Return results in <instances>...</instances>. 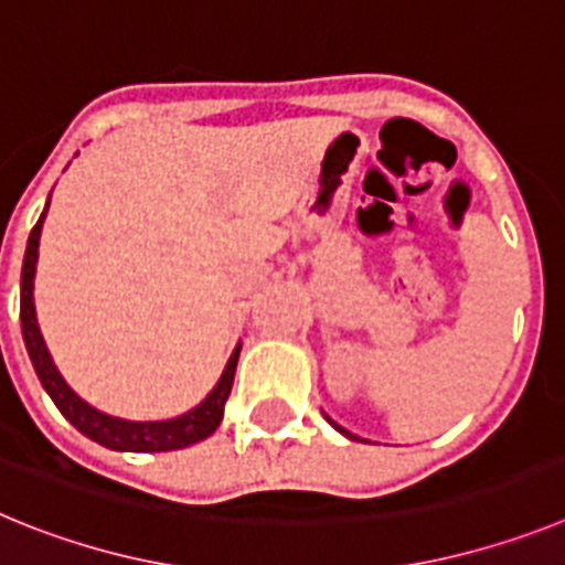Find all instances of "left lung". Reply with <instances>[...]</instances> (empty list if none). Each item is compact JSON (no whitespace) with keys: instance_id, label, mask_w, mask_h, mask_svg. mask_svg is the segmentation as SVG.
Wrapping results in <instances>:
<instances>
[{"instance_id":"1","label":"left lung","mask_w":565,"mask_h":565,"mask_svg":"<svg viewBox=\"0 0 565 565\" xmlns=\"http://www.w3.org/2000/svg\"><path fill=\"white\" fill-rule=\"evenodd\" d=\"M328 422H331V418H328ZM331 424H333V422H331ZM333 427H337V430H339V433H342V436H348V438H353V436H351V433H348V430H342V427H339V424H333Z\"/></svg>"}]
</instances>
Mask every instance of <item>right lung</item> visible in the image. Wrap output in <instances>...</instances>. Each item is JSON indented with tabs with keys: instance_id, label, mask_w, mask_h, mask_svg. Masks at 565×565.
Instances as JSON below:
<instances>
[{
	"instance_id": "right-lung-1",
	"label": "right lung",
	"mask_w": 565,
	"mask_h": 565,
	"mask_svg": "<svg viewBox=\"0 0 565 565\" xmlns=\"http://www.w3.org/2000/svg\"><path fill=\"white\" fill-rule=\"evenodd\" d=\"M50 201L44 203V212L39 223L33 226L28 237V248H24V263H22V297H19V317H22V339L28 348V356L36 367V376L47 396L53 398L62 416L67 418L78 433L93 438L96 444L107 447V450L118 452H169V450H183L192 444L203 441L212 436L223 422V407L232 393L234 371H237L239 359V342L228 356L226 367H223L221 379L214 384L209 396L203 398L198 407L186 411L183 416L163 418V422H129V418L109 416V413L96 411L93 404L84 402L58 373L56 362L50 356L47 344H44L42 331H39L36 306H33V279H36V263H39V237H42V223L47 214Z\"/></svg>"
}]
</instances>
